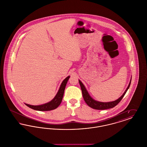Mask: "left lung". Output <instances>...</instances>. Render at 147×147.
Returning a JSON list of instances; mask_svg holds the SVG:
<instances>
[{"label":"left lung","mask_w":147,"mask_h":147,"mask_svg":"<svg viewBox=\"0 0 147 147\" xmlns=\"http://www.w3.org/2000/svg\"><path fill=\"white\" fill-rule=\"evenodd\" d=\"M131 79H132V77L131 78V80H130V82L128 84V87L127 88L126 90L123 92V94L122 95V96H120V98H119L116 100L113 101H110V102H100V101L94 100L93 98H91V96L89 95L88 91L86 90V88L85 87L84 84L82 83V82L80 80H79V84H80V87H81V89L82 91V94H83V96L84 98V101L86 103V104L94 109L106 110V109H111V108L114 107L121 101V100H122V98H123V96L126 94V92L128 90V89H129V88L130 86V84L131 83Z\"/></svg>","instance_id":"left-lung-1"}]
</instances>
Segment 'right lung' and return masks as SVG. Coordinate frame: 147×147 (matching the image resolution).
Wrapping results in <instances>:
<instances>
[{
  "label": "right lung",
  "instance_id": "1",
  "mask_svg": "<svg viewBox=\"0 0 147 147\" xmlns=\"http://www.w3.org/2000/svg\"><path fill=\"white\" fill-rule=\"evenodd\" d=\"M69 78H70V76H68L63 80L62 84H61L59 89L57 92L56 96L49 102H47L46 104L40 105H29L28 104H25L27 106L29 107L30 108L34 109L35 110H37V111H51V110L56 109L61 104V103L62 101L65 86L67 85V83Z\"/></svg>",
  "mask_w": 147,
  "mask_h": 147
}]
</instances>
